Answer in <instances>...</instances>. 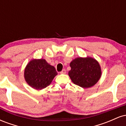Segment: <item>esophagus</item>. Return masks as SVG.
<instances>
[{
  "label": "esophagus",
  "mask_w": 126,
  "mask_h": 126,
  "mask_svg": "<svg viewBox=\"0 0 126 126\" xmlns=\"http://www.w3.org/2000/svg\"><path fill=\"white\" fill-rule=\"evenodd\" d=\"M66 73V70H65V69H63V70H62V72H60V73H61V74H65Z\"/></svg>",
  "instance_id": "obj_1"
}]
</instances>
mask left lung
Instances as JSON below:
<instances>
[{
    "instance_id": "obj_1",
    "label": "left lung",
    "mask_w": 126,
    "mask_h": 126,
    "mask_svg": "<svg viewBox=\"0 0 126 126\" xmlns=\"http://www.w3.org/2000/svg\"><path fill=\"white\" fill-rule=\"evenodd\" d=\"M70 66L69 77L75 85L80 87L90 88L96 83L101 77L99 64L91 57L75 59L70 63Z\"/></svg>"
}]
</instances>
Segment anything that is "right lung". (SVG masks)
Returning a JSON list of instances; mask_svg holds the SVG:
<instances>
[{
	"instance_id": "right-lung-1",
	"label": "right lung",
	"mask_w": 126,
	"mask_h": 126,
	"mask_svg": "<svg viewBox=\"0 0 126 126\" xmlns=\"http://www.w3.org/2000/svg\"><path fill=\"white\" fill-rule=\"evenodd\" d=\"M57 72L54 66L44 59H34L27 64L24 77L29 85L35 89H42L51 83Z\"/></svg>"
}]
</instances>
